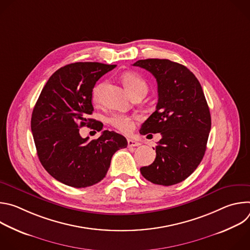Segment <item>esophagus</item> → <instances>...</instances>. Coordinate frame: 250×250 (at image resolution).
<instances>
[{"label":"esophagus","mask_w":250,"mask_h":250,"mask_svg":"<svg viewBox=\"0 0 250 250\" xmlns=\"http://www.w3.org/2000/svg\"><path fill=\"white\" fill-rule=\"evenodd\" d=\"M127 146L128 147H132V146H140V142L134 140V139H131V138H128L127 139Z\"/></svg>","instance_id":"1"}]
</instances>
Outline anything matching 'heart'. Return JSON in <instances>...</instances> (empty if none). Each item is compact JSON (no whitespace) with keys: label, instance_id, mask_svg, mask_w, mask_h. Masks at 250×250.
Listing matches in <instances>:
<instances>
[{"label":"heart","instance_id":"1","mask_svg":"<svg viewBox=\"0 0 250 250\" xmlns=\"http://www.w3.org/2000/svg\"><path fill=\"white\" fill-rule=\"evenodd\" d=\"M122 80L128 93L133 96L136 94H146L148 86L146 81L135 72H125L122 75ZM104 82H98L92 89L91 97L94 103H99L101 100ZM110 124L122 132L128 133L133 129V118L125 114H115L110 118Z\"/></svg>","mask_w":250,"mask_h":250}]
</instances>
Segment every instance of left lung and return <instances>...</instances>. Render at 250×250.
<instances>
[{"label":"left lung","instance_id":"obj_1","mask_svg":"<svg viewBox=\"0 0 250 250\" xmlns=\"http://www.w3.org/2000/svg\"><path fill=\"white\" fill-rule=\"evenodd\" d=\"M133 66L149 71L158 92L156 110L139 132L162 136L155 160L140 172L153 184H178L196 170L207 148L211 122L202 86L187 67L168 59L138 60Z\"/></svg>","mask_w":250,"mask_h":250}]
</instances>
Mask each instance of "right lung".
Segmentation results:
<instances>
[{"label": "right lung", "mask_w": 250, "mask_h": 250, "mask_svg": "<svg viewBox=\"0 0 250 250\" xmlns=\"http://www.w3.org/2000/svg\"><path fill=\"white\" fill-rule=\"evenodd\" d=\"M116 65L76 62L61 67L43 87L31 115V132L38 156L57 181L85 188L104 179L114 153L127 146L125 136L104 130L97 139L83 138L79 127L102 130L93 119L92 89ZM92 125H91L90 124Z\"/></svg>", "instance_id": "1"}]
</instances>
